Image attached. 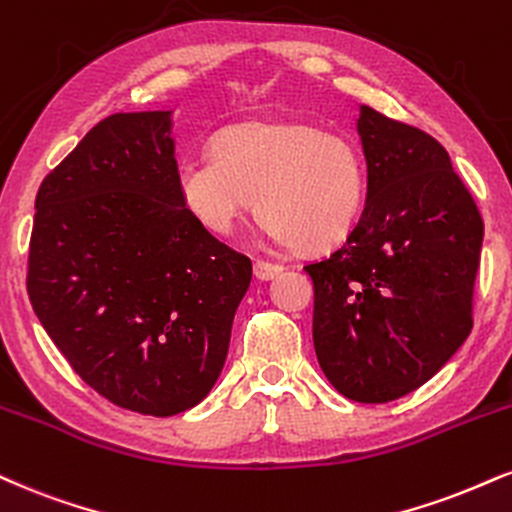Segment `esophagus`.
<instances>
[{
  "mask_svg": "<svg viewBox=\"0 0 512 512\" xmlns=\"http://www.w3.org/2000/svg\"><path fill=\"white\" fill-rule=\"evenodd\" d=\"M252 269H255V276L260 281H272L274 276H279L283 272L281 264H272V262H264V260H255Z\"/></svg>",
  "mask_w": 512,
  "mask_h": 512,
  "instance_id": "34e87169",
  "label": "esophagus"
}]
</instances>
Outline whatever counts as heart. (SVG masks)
Segmentation results:
<instances>
[{
    "mask_svg": "<svg viewBox=\"0 0 512 512\" xmlns=\"http://www.w3.org/2000/svg\"><path fill=\"white\" fill-rule=\"evenodd\" d=\"M183 207L226 236L260 207L269 236L305 255L346 243L367 202L365 157L348 138L307 121H245L221 131L212 159L178 166Z\"/></svg>",
    "mask_w": 512,
    "mask_h": 512,
    "instance_id": "b5f03b06",
    "label": "heart"
}]
</instances>
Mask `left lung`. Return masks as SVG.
Listing matches in <instances>:
<instances>
[{"instance_id":"left-lung-1","label":"left lung","mask_w":512,"mask_h":512,"mask_svg":"<svg viewBox=\"0 0 512 512\" xmlns=\"http://www.w3.org/2000/svg\"><path fill=\"white\" fill-rule=\"evenodd\" d=\"M367 202L322 262L312 338L324 377L357 403L420 389L472 331L484 221L439 140L357 104Z\"/></svg>"}]
</instances>
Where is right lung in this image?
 <instances>
[{"mask_svg": "<svg viewBox=\"0 0 512 512\" xmlns=\"http://www.w3.org/2000/svg\"><path fill=\"white\" fill-rule=\"evenodd\" d=\"M174 109L97 123L35 197L28 295L76 374L140 415L217 384L252 264L183 207Z\"/></svg>", "mask_w": 512, "mask_h": 512, "instance_id": "obj_1", "label": "right lung"}]
</instances>
